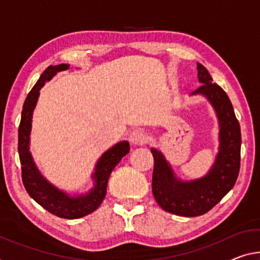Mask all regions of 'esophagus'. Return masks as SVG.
Instances as JSON below:
<instances>
[{"instance_id": "esophagus-1", "label": "esophagus", "mask_w": 260, "mask_h": 260, "mask_svg": "<svg viewBox=\"0 0 260 260\" xmlns=\"http://www.w3.org/2000/svg\"><path fill=\"white\" fill-rule=\"evenodd\" d=\"M129 141L134 145H143L147 142V136L143 130H134L130 133Z\"/></svg>"}]
</instances>
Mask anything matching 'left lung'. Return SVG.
<instances>
[{
	"label": "left lung",
	"mask_w": 260,
	"mask_h": 260,
	"mask_svg": "<svg viewBox=\"0 0 260 260\" xmlns=\"http://www.w3.org/2000/svg\"><path fill=\"white\" fill-rule=\"evenodd\" d=\"M201 86L191 95L201 94L216 111L219 124V146L215 162L205 177L182 181L175 177L160 151L151 149L154 169L152 193L164 210L179 216L194 217L206 214L235 186L241 167V126L224 90L213 82L209 72L198 62Z\"/></svg>",
	"instance_id": "obj_1"
}]
</instances>
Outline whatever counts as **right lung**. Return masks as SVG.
Masks as SVG:
<instances>
[{"mask_svg": "<svg viewBox=\"0 0 260 260\" xmlns=\"http://www.w3.org/2000/svg\"><path fill=\"white\" fill-rule=\"evenodd\" d=\"M70 69L67 63H60L57 66H49L43 72L41 78L34 88L27 95L24 102L21 123L18 127V153L22 165L23 185L31 198L39 203L44 209L50 211L55 216L74 219L86 216L99 208L107 193V185L110 173L115 166L121 161L125 154L129 153L130 145L127 142H119L111 149L106 151L98 160L95 172L91 175L95 185L88 193L79 197H71L65 191L58 189L57 187L46 180L38 171L37 166L29 151L31 122L32 113L37 105L39 90L45 85L46 81L54 77L58 72Z\"/></svg>", "mask_w": 260, "mask_h": 260, "instance_id": "obj_1", "label": "right lung"}]
</instances>
